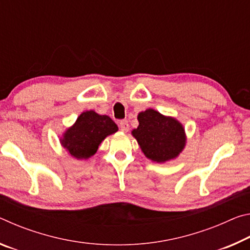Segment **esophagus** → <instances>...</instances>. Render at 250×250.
Listing matches in <instances>:
<instances>
[{"label": "esophagus", "instance_id": "1", "mask_svg": "<svg viewBox=\"0 0 250 250\" xmlns=\"http://www.w3.org/2000/svg\"><path fill=\"white\" fill-rule=\"evenodd\" d=\"M119 128L122 131V132H128L129 129H130V125H129V122L126 120H122L119 122Z\"/></svg>", "mask_w": 250, "mask_h": 250}]
</instances>
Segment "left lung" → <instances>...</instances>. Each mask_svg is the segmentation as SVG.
Wrapping results in <instances>:
<instances>
[{
	"instance_id": "obj_1",
	"label": "left lung",
	"mask_w": 250,
	"mask_h": 250,
	"mask_svg": "<svg viewBox=\"0 0 250 250\" xmlns=\"http://www.w3.org/2000/svg\"><path fill=\"white\" fill-rule=\"evenodd\" d=\"M138 121V128L131 131V134L146 158L156 163L179 158L188 138L183 125L176 118L149 108L139 112Z\"/></svg>"
}]
</instances>
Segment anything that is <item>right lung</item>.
<instances>
[{"label":"right lung","mask_w":250,"mask_h":250,"mask_svg":"<svg viewBox=\"0 0 250 250\" xmlns=\"http://www.w3.org/2000/svg\"><path fill=\"white\" fill-rule=\"evenodd\" d=\"M118 130V125L110 117L87 110L80 113L75 124L62 132L59 142L70 156L88 160L96 153L101 142Z\"/></svg>","instance_id":"1"}]
</instances>
